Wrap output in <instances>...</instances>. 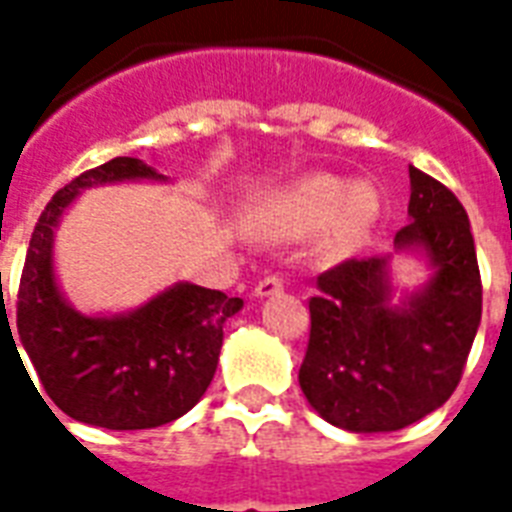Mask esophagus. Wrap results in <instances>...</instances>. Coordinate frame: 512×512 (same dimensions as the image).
Wrapping results in <instances>:
<instances>
[{
	"mask_svg": "<svg viewBox=\"0 0 512 512\" xmlns=\"http://www.w3.org/2000/svg\"><path fill=\"white\" fill-rule=\"evenodd\" d=\"M281 289H284V276H279V273H271V276H265V279L257 284L255 295L268 297V295H276V292H281Z\"/></svg>",
	"mask_w": 512,
	"mask_h": 512,
	"instance_id": "obj_1",
	"label": "esophagus"
}]
</instances>
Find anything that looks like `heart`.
<instances>
[{
	"label": "heart",
	"instance_id": "b5f03b06",
	"mask_svg": "<svg viewBox=\"0 0 512 512\" xmlns=\"http://www.w3.org/2000/svg\"><path fill=\"white\" fill-rule=\"evenodd\" d=\"M377 196L366 185H348L329 175L305 177L281 201V220L295 228L324 225L335 217L345 236H358L377 217Z\"/></svg>",
	"mask_w": 512,
	"mask_h": 512
}]
</instances>
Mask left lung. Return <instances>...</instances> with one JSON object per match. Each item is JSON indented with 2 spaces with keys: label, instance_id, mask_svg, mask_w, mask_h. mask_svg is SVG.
<instances>
[{
  "label": "left lung",
  "instance_id": "1",
  "mask_svg": "<svg viewBox=\"0 0 512 512\" xmlns=\"http://www.w3.org/2000/svg\"><path fill=\"white\" fill-rule=\"evenodd\" d=\"M409 223L398 249L422 247L436 265L428 287L390 305L385 257L345 260L319 276L308 300L311 335L300 388L327 422L353 433L401 430L460 385L481 324L476 241L460 199L409 167Z\"/></svg>",
  "mask_w": 512,
  "mask_h": 512
}]
</instances>
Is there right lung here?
Instances as JSON below:
<instances>
[{
    "label": "right lung",
    "mask_w": 512,
    "mask_h": 512,
    "mask_svg": "<svg viewBox=\"0 0 512 512\" xmlns=\"http://www.w3.org/2000/svg\"><path fill=\"white\" fill-rule=\"evenodd\" d=\"M138 177L162 175L140 159L116 156L52 196L28 241L15 305L18 337L52 404L108 430L159 428L183 417L215 377L225 321L244 305L217 289L175 284L140 311L114 319L68 308L52 276V228L87 185Z\"/></svg>",
    "instance_id": "1"
}]
</instances>
